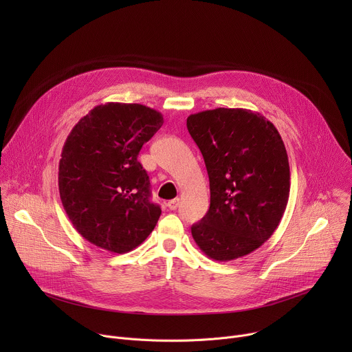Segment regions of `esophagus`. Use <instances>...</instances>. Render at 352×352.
I'll list each match as a JSON object with an SVG mask.
<instances>
[{"mask_svg":"<svg viewBox=\"0 0 352 352\" xmlns=\"http://www.w3.org/2000/svg\"><path fill=\"white\" fill-rule=\"evenodd\" d=\"M167 206H168V209H170V210H175V209L179 206V199L177 197V199L170 200V202L167 204Z\"/></svg>","mask_w":352,"mask_h":352,"instance_id":"esophagus-1","label":"esophagus"}]
</instances>
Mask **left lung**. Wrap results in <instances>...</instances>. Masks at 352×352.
<instances>
[{
    "label": "left lung",
    "mask_w": 352,
    "mask_h": 352,
    "mask_svg": "<svg viewBox=\"0 0 352 352\" xmlns=\"http://www.w3.org/2000/svg\"><path fill=\"white\" fill-rule=\"evenodd\" d=\"M186 126L210 182V208L190 227L196 245L220 262L254 252L278 227L289 196L288 156L278 131L246 109L190 114Z\"/></svg>",
    "instance_id": "obj_1"
}]
</instances>
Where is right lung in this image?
Listing matches in <instances>:
<instances>
[{
    "label": "right lung",
    "mask_w": 352,
    "mask_h": 352,
    "mask_svg": "<svg viewBox=\"0 0 352 352\" xmlns=\"http://www.w3.org/2000/svg\"><path fill=\"white\" fill-rule=\"evenodd\" d=\"M142 104L96 106L72 128L63 147L58 188L76 231L113 254L139 246L162 209L150 202V181L138 162L142 146L163 125Z\"/></svg>",
    "instance_id": "obj_1"
}]
</instances>
